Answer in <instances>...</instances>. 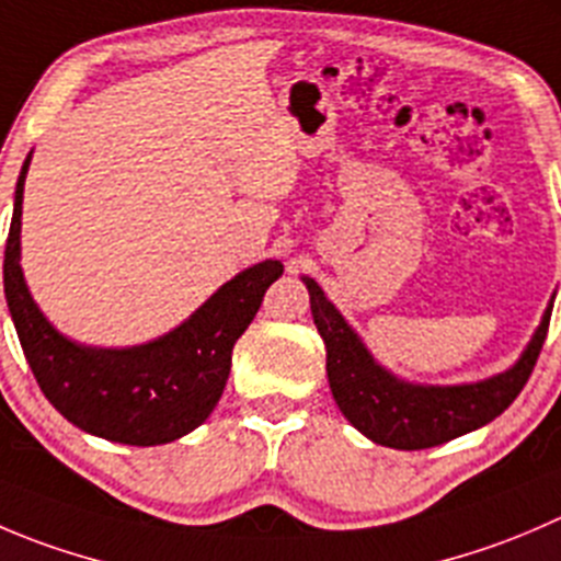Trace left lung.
Returning a JSON list of instances; mask_svg holds the SVG:
<instances>
[{
  "label": "left lung",
  "instance_id": "1",
  "mask_svg": "<svg viewBox=\"0 0 561 561\" xmlns=\"http://www.w3.org/2000/svg\"><path fill=\"white\" fill-rule=\"evenodd\" d=\"M312 318L325 342L331 394L356 431L391 449H427L488 425L520 394L546 342L551 307L531 336L520 362L496 378L463 386H413L397 380L373 362L351 325L314 279H304Z\"/></svg>",
  "mask_w": 561,
  "mask_h": 561
}]
</instances>
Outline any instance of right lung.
<instances>
[{
  "label": "right lung",
  "instance_id": "add662e5",
  "mask_svg": "<svg viewBox=\"0 0 561 561\" xmlns=\"http://www.w3.org/2000/svg\"><path fill=\"white\" fill-rule=\"evenodd\" d=\"M26 156L15 183L4 247V296L21 347L46 400L81 431L106 442L153 447L199 427L230 378L232 345L247 331L279 260L252 265L216 290L192 318L161 340L125 351H98L65 340L41 314L19 265Z\"/></svg>",
  "mask_w": 561,
  "mask_h": 561
}]
</instances>
